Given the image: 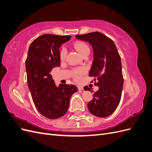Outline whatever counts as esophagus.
<instances>
[{
	"instance_id": "obj_1",
	"label": "esophagus",
	"mask_w": 152,
	"mask_h": 152,
	"mask_svg": "<svg viewBox=\"0 0 152 152\" xmlns=\"http://www.w3.org/2000/svg\"><path fill=\"white\" fill-rule=\"evenodd\" d=\"M78 89L80 90V91H82V90L84 89V88H83V87L81 86H78Z\"/></svg>"
}]
</instances>
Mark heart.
Returning <instances> with one entry per match:
<instances>
[{"instance_id": "1", "label": "heart", "mask_w": 152, "mask_h": 152, "mask_svg": "<svg viewBox=\"0 0 152 152\" xmlns=\"http://www.w3.org/2000/svg\"><path fill=\"white\" fill-rule=\"evenodd\" d=\"M74 48L82 56L87 53H89L90 52V49L88 45H87V44L83 42H76L74 44ZM66 53H67V50L65 48H62L60 49V50H59V58H60L61 60H63V59H65V58H66ZM84 72H85V70L83 68H75L72 72L73 77L75 80L79 81L80 80L81 75L82 74H84Z\"/></svg>"}]
</instances>
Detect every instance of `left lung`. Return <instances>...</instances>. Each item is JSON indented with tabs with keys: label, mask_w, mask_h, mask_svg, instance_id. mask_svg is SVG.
Returning a JSON list of instances; mask_svg holds the SVG:
<instances>
[{
	"label": "left lung",
	"mask_w": 152,
	"mask_h": 152,
	"mask_svg": "<svg viewBox=\"0 0 152 152\" xmlns=\"http://www.w3.org/2000/svg\"><path fill=\"white\" fill-rule=\"evenodd\" d=\"M75 37L88 42L94 52L89 75L94 78V81L97 80L94 85L99 89L94 93L87 107L93 115L107 117L115 111L121 102L124 84L121 56L113 41L102 33L94 31ZM84 89L92 92L88 86Z\"/></svg>",
	"instance_id": "1"
}]
</instances>
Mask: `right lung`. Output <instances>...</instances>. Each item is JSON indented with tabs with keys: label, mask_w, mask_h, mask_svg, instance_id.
<instances>
[{
	"label": "right lung",
	"mask_w": 152,
	"mask_h": 152,
	"mask_svg": "<svg viewBox=\"0 0 152 152\" xmlns=\"http://www.w3.org/2000/svg\"><path fill=\"white\" fill-rule=\"evenodd\" d=\"M70 35L44 34L30 45L25 61L27 82L37 110L45 117L60 118L69 107L70 99L77 91L74 85L59 84L57 87L50 74L60 66L59 49L70 39Z\"/></svg>",
	"instance_id": "add662e5"
}]
</instances>
